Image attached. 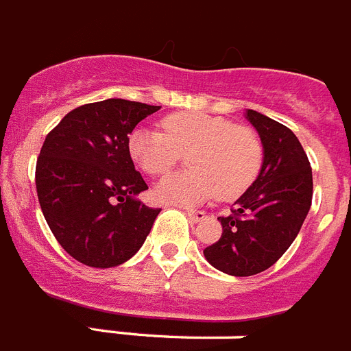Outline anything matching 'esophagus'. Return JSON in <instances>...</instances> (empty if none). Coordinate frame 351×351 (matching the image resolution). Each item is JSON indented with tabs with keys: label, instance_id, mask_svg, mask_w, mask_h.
Here are the masks:
<instances>
[{
	"label": "esophagus",
	"instance_id": "34e87169",
	"mask_svg": "<svg viewBox=\"0 0 351 351\" xmlns=\"http://www.w3.org/2000/svg\"><path fill=\"white\" fill-rule=\"evenodd\" d=\"M186 215H188V218L193 221V223H197V221H202L206 218L204 211H193V209H186Z\"/></svg>",
	"mask_w": 351,
	"mask_h": 351
}]
</instances>
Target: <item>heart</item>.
<instances>
[{
  "mask_svg": "<svg viewBox=\"0 0 351 351\" xmlns=\"http://www.w3.org/2000/svg\"><path fill=\"white\" fill-rule=\"evenodd\" d=\"M163 133L138 128L128 138V151L143 172L161 176L186 154L190 170L161 179L156 195L179 204H199L218 191L220 199H236L256 181L263 147L248 128L223 117L178 112L161 121Z\"/></svg>",
  "mask_w": 351,
  "mask_h": 351,
  "instance_id": "1",
  "label": "heart"
}]
</instances>
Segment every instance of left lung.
I'll return each instance as SVG.
<instances>
[{"label": "left lung", "instance_id": "obj_1", "mask_svg": "<svg viewBox=\"0 0 351 351\" xmlns=\"http://www.w3.org/2000/svg\"><path fill=\"white\" fill-rule=\"evenodd\" d=\"M245 119L261 138V170L234 202L232 215L218 218L220 239L204 248L213 268L234 277L275 265L300 232L313 200V170L295 133L254 110Z\"/></svg>", "mask_w": 351, "mask_h": 351}]
</instances>
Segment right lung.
<instances>
[{
	"mask_svg": "<svg viewBox=\"0 0 351 351\" xmlns=\"http://www.w3.org/2000/svg\"><path fill=\"white\" fill-rule=\"evenodd\" d=\"M160 106L125 99L83 104L44 140L35 184L51 232L69 256L92 268L130 261L161 209L138 200L147 190L128 151L138 122Z\"/></svg>",
	"mask_w": 351,
	"mask_h": 351,
	"instance_id": "add662e5",
	"label": "right lung"
}]
</instances>
